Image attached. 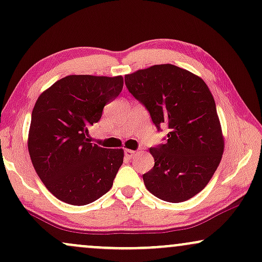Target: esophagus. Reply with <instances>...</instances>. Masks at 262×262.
<instances>
[{"mask_svg":"<svg viewBox=\"0 0 262 262\" xmlns=\"http://www.w3.org/2000/svg\"><path fill=\"white\" fill-rule=\"evenodd\" d=\"M135 155V151L134 150H130V149H125L124 150V156L127 157V159H132Z\"/></svg>","mask_w":262,"mask_h":262,"instance_id":"1","label":"esophagus"}]
</instances>
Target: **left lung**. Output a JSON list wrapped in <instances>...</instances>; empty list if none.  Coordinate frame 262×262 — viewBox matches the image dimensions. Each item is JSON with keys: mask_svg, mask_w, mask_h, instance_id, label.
<instances>
[{"mask_svg": "<svg viewBox=\"0 0 262 262\" xmlns=\"http://www.w3.org/2000/svg\"><path fill=\"white\" fill-rule=\"evenodd\" d=\"M124 81L157 130H169L165 143L150 147L155 166L143 174L145 187L163 201L189 200L206 187L222 159L225 143L212 94L201 78L173 64L140 69Z\"/></svg>", "mask_w": 262, "mask_h": 262, "instance_id": "left-lung-1", "label": "left lung"}]
</instances>
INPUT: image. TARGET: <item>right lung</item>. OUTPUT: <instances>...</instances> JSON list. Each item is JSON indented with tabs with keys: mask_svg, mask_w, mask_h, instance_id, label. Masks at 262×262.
<instances>
[{
	"mask_svg": "<svg viewBox=\"0 0 262 262\" xmlns=\"http://www.w3.org/2000/svg\"><path fill=\"white\" fill-rule=\"evenodd\" d=\"M122 89L121 75H67L37 99L28 149L37 176L57 199L83 206L111 189L123 150L90 143L88 129Z\"/></svg>",
	"mask_w": 262,
	"mask_h": 262,
	"instance_id": "add662e5",
	"label": "right lung"
}]
</instances>
